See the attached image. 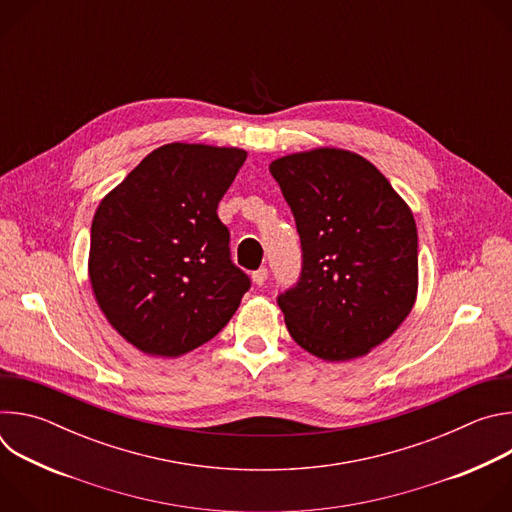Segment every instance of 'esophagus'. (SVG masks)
<instances>
[{"label": "esophagus", "instance_id": "1", "mask_svg": "<svg viewBox=\"0 0 512 512\" xmlns=\"http://www.w3.org/2000/svg\"><path fill=\"white\" fill-rule=\"evenodd\" d=\"M267 281V267H259L257 271H253V283L255 285H263Z\"/></svg>", "mask_w": 512, "mask_h": 512}]
</instances>
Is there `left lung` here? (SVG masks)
<instances>
[{
    "mask_svg": "<svg viewBox=\"0 0 512 512\" xmlns=\"http://www.w3.org/2000/svg\"><path fill=\"white\" fill-rule=\"evenodd\" d=\"M269 172L302 245L300 277L277 296L291 338L324 360L367 354L415 302L411 210L371 162L352 152L285 156Z\"/></svg>",
    "mask_w": 512,
    "mask_h": 512,
    "instance_id": "left-lung-1",
    "label": "left lung"
}]
</instances>
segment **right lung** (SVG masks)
Returning <instances> with one entry per match:
<instances>
[{
	"instance_id": "obj_1",
	"label": "right lung",
	"mask_w": 512,
	"mask_h": 512,
	"mask_svg": "<svg viewBox=\"0 0 512 512\" xmlns=\"http://www.w3.org/2000/svg\"><path fill=\"white\" fill-rule=\"evenodd\" d=\"M247 152L168 143L103 198L89 275L111 326L148 354L180 356L221 332L251 287L218 202Z\"/></svg>"
}]
</instances>
